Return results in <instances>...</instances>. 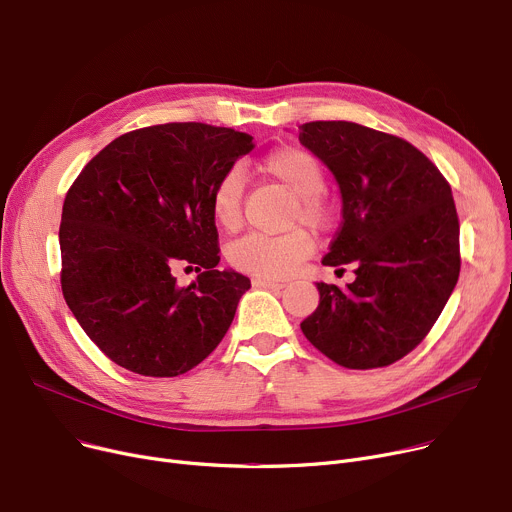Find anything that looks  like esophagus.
Here are the masks:
<instances>
[{
  "mask_svg": "<svg viewBox=\"0 0 512 512\" xmlns=\"http://www.w3.org/2000/svg\"><path fill=\"white\" fill-rule=\"evenodd\" d=\"M253 286H255V288H267V290H282V288H284V282L267 280V278H253Z\"/></svg>",
  "mask_w": 512,
  "mask_h": 512,
  "instance_id": "esophagus-1",
  "label": "esophagus"
}]
</instances>
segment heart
Returning a JSON list of instances; mask_svg holds the SVG:
<instances>
[{"label":"heart","mask_w":512,"mask_h":512,"mask_svg":"<svg viewBox=\"0 0 512 512\" xmlns=\"http://www.w3.org/2000/svg\"><path fill=\"white\" fill-rule=\"evenodd\" d=\"M259 173L282 185L296 197L292 224L304 222L313 228H325L331 220V208L323 199L325 170L321 162L298 146H282L271 150L259 160ZM245 179L238 168H228L214 183L210 193V210L218 226L234 230L241 224ZM313 251L311 236L304 230H294L284 236L249 234L236 241L228 259L234 267L263 278H282Z\"/></svg>","instance_id":"obj_1"}]
</instances>
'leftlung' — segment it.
<instances>
[{
  "label": "left lung",
  "instance_id": "8db88e82",
  "mask_svg": "<svg viewBox=\"0 0 512 512\" xmlns=\"http://www.w3.org/2000/svg\"><path fill=\"white\" fill-rule=\"evenodd\" d=\"M300 144L342 193L344 220L323 263L356 265L346 290L317 282L319 306L300 329L339 366H389L428 335L459 280L451 187L410 142L358 123H304Z\"/></svg>",
  "mask_w": 512,
  "mask_h": 512
}]
</instances>
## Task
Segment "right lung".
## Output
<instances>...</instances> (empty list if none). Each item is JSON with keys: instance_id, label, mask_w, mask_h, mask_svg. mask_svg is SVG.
<instances>
[{"instance_id": "1", "label": "right lung", "mask_w": 512, "mask_h": 512, "mask_svg": "<svg viewBox=\"0 0 512 512\" xmlns=\"http://www.w3.org/2000/svg\"><path fill=\"white\" fill-rule=\"evenodd\" d=\"M255 148L206 123L129 131L100 150L63 201L61 290L92 342L144 377H179L226 335L251 280L216 269L210 193ZM177 264L198 280L181 289Z\"/></svg>"}]
</instances>
